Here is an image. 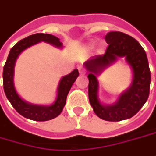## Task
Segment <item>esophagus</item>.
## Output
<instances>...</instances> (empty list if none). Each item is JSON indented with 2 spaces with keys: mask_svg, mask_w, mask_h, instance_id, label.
Returning <instances> with one entry per match:
<instances>
[{
  "mask_svg": "<svg viewBox=\"0 0 156 156\" xmlns=\"http://www.w3.org/2000/svg\"><path fill=\"white\" fill-rule=\"evenodd\" d=\"M78 71H79V73H80L81 75H84V74L86 73V70H85V69H84L82 66L78 67Z\"/></svg>",
  "mask_w": 156,
  "mask_h": 156,
  "instance_id": "esophagus-1",
  "label": "esophagus"
}]
</instances>
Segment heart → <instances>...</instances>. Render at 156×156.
Instances as JSON below:
<instances>
[{
  "instance_id": "b5f03b06",
  "label": "heart",
  "mask_w": 156,
  "mask_h": 156,
  "mask_svg": "<svg viewBox=\"0 0 156 156\" xmlns=\"http://www.w3.org/2000/svg\"><path fill=\"white\" fill-rule=\"evenodd\" d=\"M91 48H94V44H91V46H90Z\"/></svg>"
}]
</instances>
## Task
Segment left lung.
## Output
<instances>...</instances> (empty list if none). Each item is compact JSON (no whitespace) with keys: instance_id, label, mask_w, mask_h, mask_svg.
<instances>
[{"instance_id":"1","label":"left lung","mask_w":156,"mask_h":156,"mask_svg":"<svg viewBox=\"0 0 156 156\" xmlns=\"http://www.w3.org/2000/svg\"><path fill=\"white\" fill-rule=\"evenodd\" d=\"M105 40L108 44L105 54L93 56L84 63L89 73L88 97L94 113L100 118L117 122L133 117L146 103L149 95L151 75L147 54L134 38L124 32H109ZM122 57L133 72L131 85L113 105H104L98 99L97 77Z\"/></svg>"}]
</instances>
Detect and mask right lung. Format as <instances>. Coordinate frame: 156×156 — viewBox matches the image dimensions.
<instances>
[{
	"label": "right lung",
	"instance_id": "1",
	"mask_svg": "<svg viewBox=\"0 0 156 156\" xmlns=\"http://www.w3.org/2000/svg\"><path fill=\"white\" fill-rule=\"evenodd\" d=\"M44 41L52 46L62 48V43L59 38L44 33H36L28 36L18 41L10 49L8 58L3 67V88L6 96L15 109L23 116L35 121H48L58 116L63 109L66 103V98L73 83L78 77V69L72 70L69 74L63 76L60 79L57 87V94L55 101L51 105H38L32 104L24 101L18 94L14 84L15 64L19 55L27 49L28 48L34 46L40 42Z\"/></svg>",
	"mask_w": 156,
	"mask_h": 156
}]
</instances>
